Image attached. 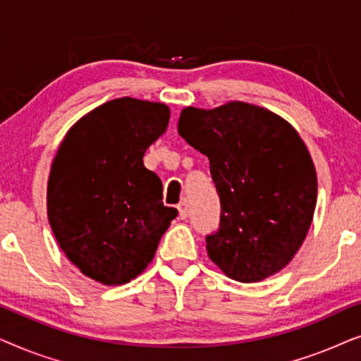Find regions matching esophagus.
I'll return each instance as SVG.
<instances>
[{
	"label": "esophagus",
	"instance_id": "esophagus-1",
	"mask_svg": "<svg viewBox=\"0 0 361 361\" xmlns=\"http://www.w3.org/2000/svg\"><path fill=\"white\" fill-rule=\"evenodd\" d=\"M177 209H179V216L182 220H185L187 216H189V205H187L185 202H180V204L177 205Z\"/></svg>",
	"mask_w": 361,
	"mask_h": 361
}]
</instances>
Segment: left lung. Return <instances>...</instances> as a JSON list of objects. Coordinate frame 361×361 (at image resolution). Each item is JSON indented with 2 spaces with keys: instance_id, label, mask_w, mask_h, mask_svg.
<instances>
[{
  "instance_id": "obj_1",
  "label": "left lung",
  "mask_w": 361,
  "mask_h": 361,
  "mask_svg": "<svg viewBox=\"0 0 361 361\" xmlns=\"http://www.w3.org/2000/svg\"><path fill=\"white\" fill-rule=\"evenodd\" d=\"M177 131L210 161L220 224L209 258L240 283L284 268L307 235L317 202L314 162L298 131L264 108L230 102L184 108Z\"/></svg>"
}]
</instances>
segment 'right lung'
Returning <instances> with one entry per match:
<instances>
[{
	"label": "right lung",
	"mask_w": 361,
	"mask_h": 361,
	"mask_svg": "<svg viewBox=\"0 0 361 361\" xmlns=\"http://www.w3.org/2000/svg\"><path fill=\"white\" fill-rule=\"evenodd\" d=\"M169 108L116 98L71 128L52 162L49 224L83 274L126 284L154 258L177 209L162 204V182L142 156L166 131Z\"/></svg>",
	"instance_id": "add662e5"
}]
</instances>
